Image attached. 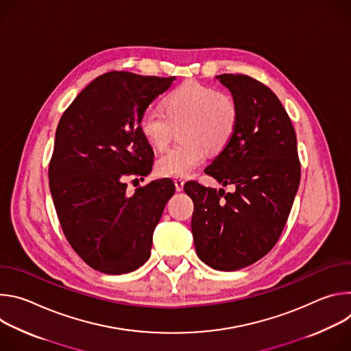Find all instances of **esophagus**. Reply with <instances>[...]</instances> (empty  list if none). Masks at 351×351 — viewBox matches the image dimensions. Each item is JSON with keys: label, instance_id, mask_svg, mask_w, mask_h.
<instances>
[{"label": "esophagus", "instance_id": "1", "mask_svg": "<svg viewBox=\"0 0 351 351\" xmlns=\"http://www.w3.org/2000/svg\"><path fill=\"white\" fill-rule=\"evenodd\" d=\"M173 183H175L176 191H182V190H183V184H184V180H183L182 178H175V179H173Z\"/></svg>", "mask_w": 351, "mask_h": 351}]
</instances>
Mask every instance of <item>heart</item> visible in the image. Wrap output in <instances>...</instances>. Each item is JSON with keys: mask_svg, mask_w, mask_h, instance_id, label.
I'll return each instance as SVG.
<instances>
[{"mask_svg": "<svg viewBox=\"0 0 351 351\" xmlns=\"http://www.w3.org/2000/svg\"><path fill=\"white\" fill-rule=\"evenodd\" d=\"M239 123L236 99L225 91L197 82L175 88L161 108H147L140 118V132L156 149H165L176 128L183 143L157 160L156 171L164 178H186L202 165L208 149L219 153L232 141Z\"/></svg>", "mask_w": 351, "mask_h": 351, "instance_id": "b5f03b06", "label": "heart"}]
</instances>
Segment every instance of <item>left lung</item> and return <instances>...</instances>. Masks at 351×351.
Segmentation results:
<instances>
[{
    "instance_id": "obj_1",
    "label": "left lung",
    "mask_w": 351,
    "mask_h": 351,
    "mask_svg": "<svg viewBox=\"0 0 351 351\" xmlns=\"http://www.w3.org/2000/svg\"><path fill=\"white\" fill-rule=\"evenodd\" d=\"M236 99L239 123L232 141L206 173L234 191L191 182L184 191L194 213L198 258L218 271H237L276 244L300 184L297 138L275 93L245 75L217 76Z\"/></svg>"
}]
</instances>
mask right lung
<instances>
[{
  "mask_svg": "<svg viewBox=\"0 0 351 351\" xmlns=\"http://www.w3.org/2000/svg\"><path fill=\"white\" fill-rule=\"evenodd\" d=\"M175 77L108 72L64 112L49 162V190L65 237L93 269L128 274L152 254L153 233L175 193L169 179L128 194V176H147L153 148L140 118Z\"/></svg>",
  "mask_w": 351,
  "mask_h": 351,
  "instance_id": "add662e5",
  "label": "right lung"
}]
</instances>
